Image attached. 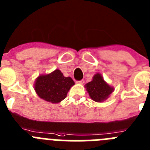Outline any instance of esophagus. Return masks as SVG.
I'll return each instance as SVG.
<instances>
[{
	"label": "esophagus",
	"instance_id": "34e87169",
	"mask_svg": "<svg viewBox=\"0 0 150 150\" xmlns=\"http://www.w3.org/2000/svg\"><path fill=\"white\" fill-rule=\"evenodd\" d=\"M76 83H79V84H83V83H84L85 82H84V80H83V79H82V80H79V81H77V82H76Z\"/></svg>",
	"mask_w": 150,
	"mask_h": 150
}]
</instances>
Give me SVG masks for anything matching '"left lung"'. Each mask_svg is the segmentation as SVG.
I'll list each match as a JSON object with an SVG mask.
<instances>
[{
  "label": "left lung",
  "instance_id": "obj_1",
  "mask_svg": "<svg viewBox=\"0 0 150 150\" xmlns=\"http://www.w3.org/2000/svg\"><path fill=\"white\" fill-rule=\"evenodd\" d=\"M86 88L90 98L96 102H102L109 98L114 88L104 81L101 74L94 75L92 80L86 84Z\"/></svg>",
  "mask_w": 150,
  "mask_h": 150
}]
</instances>
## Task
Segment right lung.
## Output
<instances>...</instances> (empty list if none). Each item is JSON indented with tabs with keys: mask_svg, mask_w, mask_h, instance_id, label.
Listing matches in <instances>:
<instances>
[{
	"mask_svg": "<svg viewBox=\"0 0 150 150\" xmlns=\"http://www.w3.org/2000/svg\"><path fill=\"white\" fill-rule=\"evenodd\" d=\"M74 84L70 76H64L61 71L56 69L50 74L38 76L34 83V89L40 98L57 104L65 98Z\"/></svg>",
	"mask_w": 150,
	"mask_h": 150,
	"instance_id": "right-lung-1",
	"label": "right lung"
}]
</instances>
